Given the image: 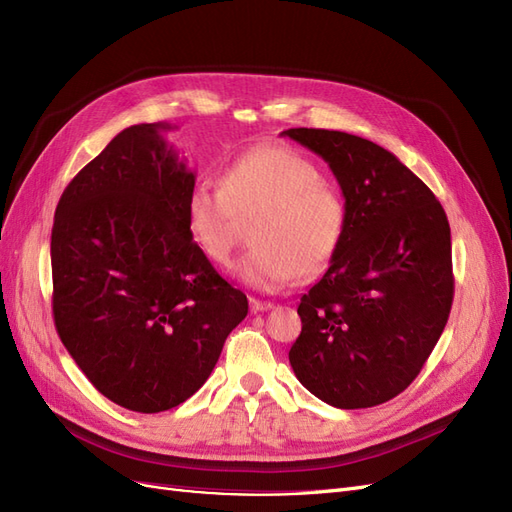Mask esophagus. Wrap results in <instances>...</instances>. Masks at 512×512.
Returning a JSON list of instances; mask_svg holds the SVG:
<instances>
[{"instance_id": "34e87169", "label": "esophagus", "mask_w": 512, "mask_h": 512, "mask_svg": "<svg viewBox=\"0 0 512 512\" xmlns=\"http://www.w3.org/2000/svg\"><path fill=\"white\" fill-rule=\"evenodd\" d=\"M273 307V303L271 301H260V299H256V297H252L250 299V309L254 314H258V312H267V309H271Z\"/></svg>"}]
</instances>
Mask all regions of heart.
Masks as SVG:
<instances>
[{
  "label": "heart",
  "mask_w": 512,
  "mask_h": 512,
  "mask_svg": "<svg viewBox=\"0 0 512 512\" xmlns=\"http://www.w3.org/2000/svg\"><path fill=\"white\" fill-rule=\"evenodd\" d=\"M256 245L235 267L241 282L273 292L331 265L346 230L344 200L320 179L318 166L284 145H262L232 160L213 190L194 183L185 198V222L215 265H228L241 237V222Z\"/></svg>",
  "instance_id": "obj_1"
}]
</instances>
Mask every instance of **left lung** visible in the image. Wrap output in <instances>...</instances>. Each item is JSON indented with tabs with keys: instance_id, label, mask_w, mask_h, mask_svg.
<instances>
[{
	"instance_id": "obj_1",
	"label": "left lung",
	"mask_w": 512,
	"mask_h": 512,
	"mask_svg": "<svg viewBox=\"0 0 512 512\" xmlns=\"http://www.w3.org/2000/svg\"><path fill=\"white\" fill-rule=\"evenodd\" d=\"M282 134L318 153L346 198L342 245L297 309L294 376L335 408L384 404L421 374L451 314V226L433 192L384 147L337 130Z\"/></svg>"
}]
</instances>
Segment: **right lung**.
I'll use <instances>...</instances> for the list:
<instances>
[{
	"mask_svg": "<svg viewBox=\"0 0 512 512\" xmlns=\"http://www.w3.org/2000/svg\"><path fill=\"white\" fill-rule=\"evenodd\" d=\"M162 130L119 132L61 194L51 232L59 339L96 389L156 414L192 397L247 316V297L192 241L196 177Z\"/></svg>",
	"mask_w": 512,
	"mask_h": 512,
	"instance_id": "1",
	"label": "right lung"
}]
</instances>
